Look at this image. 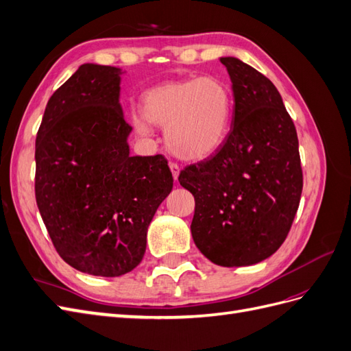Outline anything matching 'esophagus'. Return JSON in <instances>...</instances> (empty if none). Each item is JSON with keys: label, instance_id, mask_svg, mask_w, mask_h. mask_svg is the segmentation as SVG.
I'll return each mask as SVG.
<instances>
[{"label": "esophagus", "instance_id": "1", "mask_svg": "<svg viewBox=\"0 0 351 351\" xmlns=\"http://www.w3.org/2000/svg\"><path fill=\"white\" fill-rule=\"evenodd\" d=\"M169 169H171L174 180H177V178H178V174H180V167H178L176 162H169Z\"/></svg>", "mask_w": 351, "mask_h": 351}]
</instances>
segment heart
Wrapping results in <instances>:
<instances>
[{"instance_id": "heart-1", "label": "heart", "mask_w": 351, "mask_h": 351, "mask_svg": "<svg viewBox=\"0 0 351 351\" xmlns=\"http://www.w3.org/2000/svg\"><path fill=\"white\" fill-rule=\"evenodd\" d=\"M232 108L231 89L215 77L174 80L146 90L142 114L133 124L142 134L151 124L167 125L165 141L174 155L199 161L214 155L230 133Z\"/></svg>"}]
</instances>
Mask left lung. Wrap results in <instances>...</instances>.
Wrapping results in <instances>:
<instances>
[{
    "mask_svg": "<svg viewBox=\"0 0 351 351\" xmlns=\"http://www.w3.org/2000/svg\"><path fill=\"white\" fill-rule=\"evenodd\" d=\"M232 83V125L219 149L178 182L195 196L192 237L219 267H247L280 249L303 189L299 139L274 83L234 57L219 58Z\"/></svg>",
    "mask_w": 351,
    "mask_h": 351,
    "instance_id": "8db88e82",
    "label": "left lung"
}]
</instances>
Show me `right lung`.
<instances>
[{"label": "right lung", "instance_id": "1", "mask_svg": "<svg viewBox=\"0 0 351 351\" xmlns=\"http://www.w3.org/2000/svg\"><path fill=\"white\" fill-rule=\"evenodd\" d=\"M121 70L83 64L49 98L36 134L35 196L60 256L97 277L143 259L146 232L173 189L165 156H130Z\"/></svg>", "mask_w": 351, "mask_h": 351}]
</instances>
